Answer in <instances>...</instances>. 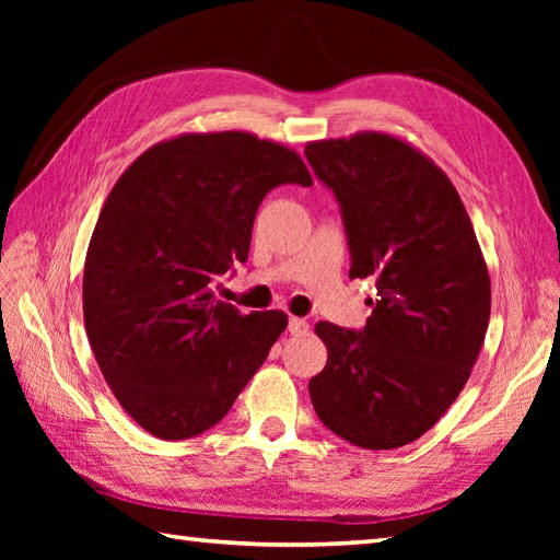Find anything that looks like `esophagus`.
<instances>
[{
  "label": "esophagus",
  "instance_id": "34e87169",
  "mask_svg": "<svg viewBox=\"0 0 560 560\" xmlns=\"http://www.w3.org/2000/svg\"><path fill=\"white\" fill-rule=\"evenodd\" d=\"M289 331L295 337H303V335H307V331H311V325H307L303 317H291L289 319Z\"/></svg>",
  "mask_w": 560,
  "mask_h": 560
}]
</instances>
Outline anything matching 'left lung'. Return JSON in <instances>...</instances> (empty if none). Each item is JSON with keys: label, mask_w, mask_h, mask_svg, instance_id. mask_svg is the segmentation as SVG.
Listing matches in <instances>:
<instances>
[{"label": "left lung", "mask_w": 560, "mask_h": 560, "mask_svg": "<svg viewBox=\"0 0 560 560\" xmlns=\"http://www.w3.org/2000/svg\"><path fill=\"white\" fill-rule=\"evenodd\" d=\"M305 156L341 205L349 277L377 291L361 331L315 325L327 365L307 385L313 407L351 445H409L459 397L489 329L477 233L450 177L401 137L319 139Z\"/></svg>", "instance_id": "8db88e82"}]
</instances>
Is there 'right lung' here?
<instances>
[{"label": "right lung", "mask_w": 560, "mask_h": 560, "mask_svg": "<svg viewBox=\"0 0 560 560\" xmlns=\"http://www.w3.org/2000/svg\"><path fill=\"white\" fill-rule=\"evenodd\" d=\"M283 183L313 185L293 149L241 129L187 132L141 153L105 199L83 265V323L105 383L147 433L209 431L287 329L283 311L243 315L213 295Z\"/></svg>", "instance_id": "obj_1"}]
</instances>
